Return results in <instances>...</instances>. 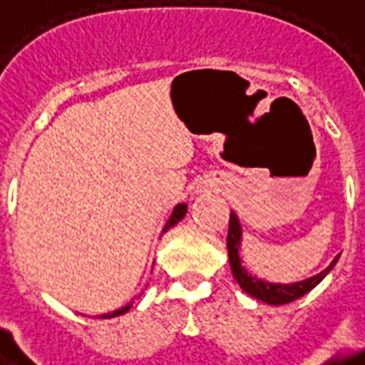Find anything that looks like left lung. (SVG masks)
Returning a JSON list of instances; mask_svg holds the SVG:
<instances>
[{
    "label": "left lung",
    "instance_id": "obj_1",
    "mask_svg": "<svg viewBox=\"0 0 365 365\" xmlns=\"http://www.w3.org/2000/svg\"><path fill=\"white\" fill-rule=\"evenodd\" d=\"M240 222H238L237 215L230 213L229 219V235H227V248H229V262H230V269H232V275L235 279L238 282V285L252 297L260 299L264 303L268 305H285V303H291L295 299L303 297L305 293L313 289L314 285L324 279V275L329 274L330 269L334 268V264L338 262L340 256H336L329 268L321 272L319 275L314 277H309L305 282H297V283H287V285H282V283H268L258 279L256 275L248 274L242 264H240V256H238V248H240Z\"/></svg>",
    "mask_w": 365,
    "mask_h": 365
}]
</instances>
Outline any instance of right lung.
<instances>
[{"label":"right lung","instance_id":"obj_1","mask_svg":"<svg viewBox=\"0 0 365 365\" xmlns=\"http://www.w3.org/2000/svg\"><path fill=\"white\" fill-rule=\"evenodd\" d=\"M185 211H187V205H183V203H180V205L175 207L174 213H172V217L168 219L166 227H164V232H166L170 227H174V225H178V221H182L183 215H185ZM140 297V295H138ZM133 307V303H127L125 307H120V309H117V311H113V313H105V314H99V319H113V317H119V314L127 313L128 309Z\"/></svg>","mask_w":365,"mask_h":365}]
</instances>
